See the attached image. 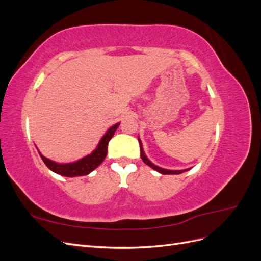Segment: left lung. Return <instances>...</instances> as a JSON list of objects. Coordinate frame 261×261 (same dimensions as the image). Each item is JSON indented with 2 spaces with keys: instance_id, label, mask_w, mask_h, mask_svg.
I'll list each match as a JSON object with an SVG mask.
<instances>
[{
  "instance_id": "1",
  "label": "left lung",
  "mask_w": 261,
  "mask_h": 261,
  "mask_svg": "<svg viewBox=\"0 0 261 261\" xmlns=\"http://www.w3.org/2000/svg\"><path fill=\"white\" fill-rule=\"evenodd\" d=\"M138 141H139V146H140V158H141V160H143L147 165H149V167L151 168V169H153L154 171H158L159 173H161V174L167 175V174H180V173H183V172L189 170V169H186V170H167V169H163V168L158 167V165L153 164L151 161H150L148 158H147V155L145 154L143 144H141V140L139 139V137H138Z\"/></svg>"
}]
</instances>
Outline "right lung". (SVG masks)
Wrapping results in <instances>:
<instances>
[{"instance_id": "obj_1", "label": "right lung", "mask_w": 261, "mask_h": 261, "mask_svg": "<svg viewBox=\"0 0 261 261\" xmlns=\"http://www.w3.org/2000/svg\"><path fill=\"white\" fill-rule=\"evenodd\" d=\"M118 125H120V123L114 124L106 132L105 135L102 136L101 140L99 141L97 148L94 149L90 154H87L86 156L82 158V159L77 160L75 162L58 163L42 155L39 150L38 152L40 154L41 159L43 160L46 167H48L52 172L57 173V174L66 176V177L88 175L90 172H92L94 169H97L106 159L107 153H108V144L110 139L113 137L115 130L118 127Z\"/></svg>"}]
</instances>
